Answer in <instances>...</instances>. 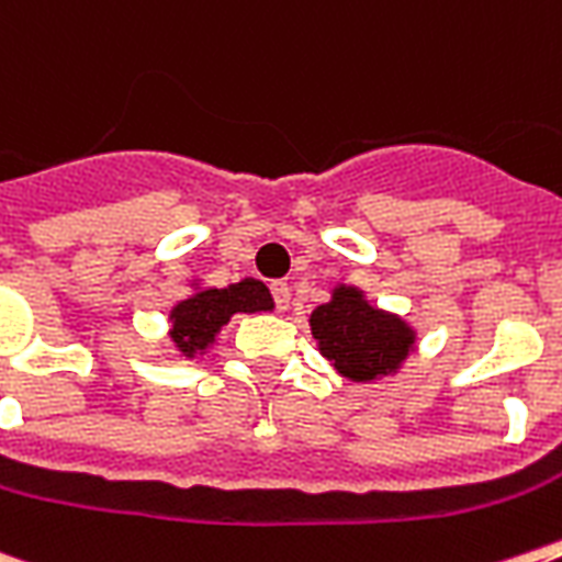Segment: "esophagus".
Here are the masks:
<instances>
[{
    "instance_id": "34e87169",
    "label": "esophagus",
    "mask_w": 562,
    "mask_h": 562,
    "mask_svg": "<svg viewBox=\"0 0 562 562\" xmlns=\"http://www.w3.org/2000/svg\"><path fill=\"white\" fill-rule=\"evenodd\" d=\"M271 294H273V303H277V311H289L291 305V285L289 282H271Z\"/></svg>"
}]
</instances>
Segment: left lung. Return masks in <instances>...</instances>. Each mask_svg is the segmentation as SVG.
<instances>
[{"instance_id": "obj_1", "label": "left lung", "mask_w": 562, "mask_h": 562, "mask_svg": "<svg viewBox=\"0 0 562 562\" xmlns=\"http://www.w3.org/2000/svg\"><path fill=\"white\" fill-rule=\"evenodd\" d=\"M311 334L319 353L353 383L394 374L414 351V328L397 314L366 300L353 285H337L331 300L311 311Z\"/></svg>"}]
</instances>
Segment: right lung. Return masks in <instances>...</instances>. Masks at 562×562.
I'll return each mask as SVG.
<instances>
[{
    "mask_svg": "<svg viewBox=\"0 0 562 562\" xmlns=\"http://www.w3.org/2000/svg\"><path fill=\"white\" fill-rule=\"evenodd\" d=\"M257 311H273V296L254 277L231 282L228 289H202L193 282V294L179 300L171 308L168 337L182 357H196L214 346L234 314H257Z\"/></svg>",
    "mask_w": 562,
    "mask_h": 562,
    "instance_id": "obj_1",
    "label": "right lung"
}]
</instances>
